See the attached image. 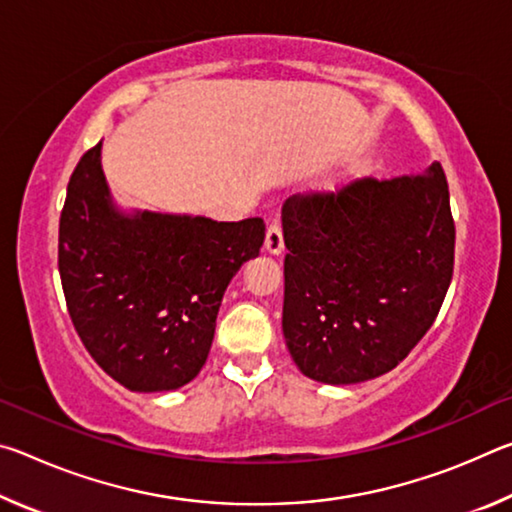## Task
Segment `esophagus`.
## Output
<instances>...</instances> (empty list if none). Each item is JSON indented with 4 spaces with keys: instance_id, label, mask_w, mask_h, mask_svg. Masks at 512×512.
Segmentation results:
<instances>
[{
    "instance_id": "obj_1",
    "label": "esophagus",
    "mask_w": 512,
    "mask_h": 512,
    "mask_svg": "<svg viewBox=\"0 0 512 512\" xmlns=\"http://www.w3.org/2000/svg\"><path fill=\"white\" fill-rule=\"evenodd\" d=\"M264 248L271 255H280L284 250V239H282V225L280 221H271L266 230V239H264Z\"/></svg>"
}]
</instances>
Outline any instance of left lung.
I'll return each mask as SVG.
<instances>
[{"label":"left lung","instance_id":"left-lung-1","mask_svg":"<svg viewBox=\"0 0 512 512\" xmlns=\"http://www.w3.org/2000/svg\"><path fill=\"white\" fill-rule=\"evenodd\" d=\"M282 332L291 359L325 384H357L406 359L443 307L456 228L440 162L282 210Z\"/></svg>","mask_w":512,"mask_h":512}]
</instances>
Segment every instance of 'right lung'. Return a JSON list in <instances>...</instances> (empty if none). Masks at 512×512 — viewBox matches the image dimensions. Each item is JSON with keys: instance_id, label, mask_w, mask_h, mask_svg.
Instances as JSON below:
<instances>
[{"instance_id": "1", "label": "right lung", "mask_w": 512, "mask_h": 512, "mask_svg": "<svg viewBox=\"0 0 512 512\" xmlns=\"http://www.w3.org/2000/svg\"><path fill=\"white\" fill-rule=\"evenodd\" d=\"M264 221L121 214L101 169V142L69 178L58 228V271L85 350L137 393L192 381L212 348L223 293L259 255Z\"/></svg>"}]
</instances>
